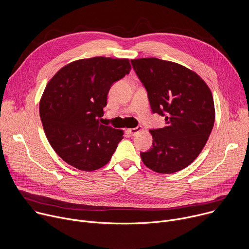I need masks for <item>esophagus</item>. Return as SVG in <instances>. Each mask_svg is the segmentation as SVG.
<instances>
[{
	"label": "esophagus",
	"mask_w": 249,
	"mask_h": 249,
	"mask_svg": "<svg viewBox=\"0 0 249 249\" xmlns=\"http://www.w3.org/2000/svg\"><path fill=\"white\" fill-rule=\"evenodd\" d=\"M141 130H142V127H141V126H138V127H135V128H130V129H128L127 131H128V133H129L130 135L135 136V135H136L137 133H139Z\"/></svg>",
	"instance_id": "34e87169"
}]
</instances>
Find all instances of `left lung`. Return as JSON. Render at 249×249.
Masks as SVG:
<instances>
[{
    "instance_id": "1",
    "label": "left lung",
    "mask_w": 249,
    "mask_h": 249,
    "mask_svg": "<svg viewBox=\"0 0 249 249\" xmlns=\"http://www.w3.org/2000/svg\"><path fill=\"white\" fill-rule=\"evenodd\" d=\"M145 87L153 113L163 128L150 130L152 148L141 153L144 164L159 173L188 166L205 147L215 122V106L206 83L193 71L158 58L131 60Z\"/></svg>"
}]
</instances>
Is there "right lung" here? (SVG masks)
Listing matches in <instances>:
<instances>
[{
    "mask_svg": "<svg viewBox=\"0 0 249 249\" xmlns=\"http://www.w3.org/2000/svg\"><path fill=\"white\" fill-rule=\"evenodd\" d=\"M128 59L93 57L68 64L49 81L39 114L51 147L67 163L92 171L107 163L123 131L99 123L111 86L130 73Z\"/></svg>",
    "mask_w": 249,
    "mask_h": 249,
    "instance_id": "add662e5",
    "label": "right lung"
}]
</instances>
